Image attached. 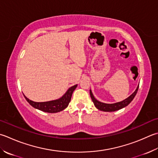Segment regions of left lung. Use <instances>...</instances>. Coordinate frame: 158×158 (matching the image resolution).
Returning a JSON list of instances; mask_svg holds the SVG:
<instances>
[{
  "label": "left lung",
  "instance_id": "left-lung-1",
  "mask_svg": "<svg viewBox=\"0 0 158 158\" xmlns=\"http://www.w3.org/2000/svg\"><path fill=\"white\" fill-rule=\"evenodd\" d=\"M138 87L139 85L138 86L136 89H135L134 93H133L131 96H129L127 98H126V99H125L124 101H123L121 102H118V103H113V104H107V103H101V102L97 101L94 98L93 94H92L91 89H89V94H90V97L92 98V101H93L95 107H97L98 110L104 111V112H114V111L120 110L123 107L127 106L128 105L131 103L132 100L134 98L135 96L137 94Z\"/></svg>",
  "mask_w": 158,
  "mask_h": 158
}]
</instances>
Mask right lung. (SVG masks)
Segmentation results:
<instances>
[{
  "label": "right lung",
  "mask_w": 158,
  "mask_h": 158,
  "mask_svg": "<svg viewBox=\"0 0 158 158\" xmlns=\"http://www.w3.org/2000/svg\"><path fill=\"white\" fill-rule=\"evenodd\" d=\"M77 85H75L70 87L67 92L64 94L62 97L57 100L47 101V102H34L29 100L24 94V98H26L28 103L34 108L38 109L44 112L48 113H57L62 111L69 106L72 97V94L74 90L76 89Z\"/></svg>",
  "instance_id": "obj_1"
}]
</instances>
